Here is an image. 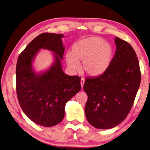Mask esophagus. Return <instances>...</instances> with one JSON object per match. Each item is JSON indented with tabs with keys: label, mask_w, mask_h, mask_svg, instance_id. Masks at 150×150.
<instances>
[{
	"label": "esophagus",
	"mask_w": 150,
	"mask_h": 150,
	"mask_svg": "<svg viewBox=\"0 0 150 150\" xmlns=\"http://www.w3.org/2000/svg\"><path fill=\"white\" fill-rule=\"evenodd\" d=\"M84 84V79H81V87H83V85Z\"/></svg>",
	"instance_id": "esophagus-1"
}]
</instances>
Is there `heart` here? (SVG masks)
Returning <instances> with one entry per match:
<instances>
[{
  "label": "heart",
  "mask_w": 150,
  "mask_h": 150,
  "mask_svg": "<svg viewBox=\"0 0 150 150\" xmlns=\"http://www.w3.org/2000/svg\"><path fill=\"white\" fill-rule=\"evenodd\" d=\"M113 56V47L110 42L100 37H90L75 43L71 53L66 54V59L72 70L77 71L78 63L83 62V71L91 77H96L108 69Z\"/></svg>",
  "instance_id": "b5f03b06"
}]
</instances>
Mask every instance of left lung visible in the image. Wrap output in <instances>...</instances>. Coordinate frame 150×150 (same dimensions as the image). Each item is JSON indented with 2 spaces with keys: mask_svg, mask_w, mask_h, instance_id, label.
<instances>
[{
  "mask_svg": "<svg viewBox=\"0 0 150 150\" xmlns=\"http://www.w3.org/2000/svg\"><path fill=\"white\" fill-rule=\"evenodd\" d=\"M116 51L108 69L97 77L86 79L83 88L88 96L85 115L99 129L117 126L131 110L141 80L137 54L129 43L115 37Z\"/></svg>",
  "mask_w": 150,
  "mask_h": 150,
  "instance_id": "1",
  "label": "left lung"
}]
</instances>
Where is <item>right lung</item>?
I'll return each instance as SVG.
<instances>
[{
  "mask_svg": "<svg viewBox=\"0 0 150 150\" xmlns=\"http://www.w3.org/2000/svg\"><path fill=\"white\" fill-rule=\"evenodd\" d=\"M64 35L44 33L35 37L19 56L16 65V92L25 115L40 126L60 122L66 103L81 90V78L64 72ZM41 49L52 51L54 62L48 69L36 72L32 63Z\"/></svg>",
  "mask_w": 150,
  "mask_h": 150,
  "instance_id": "add662e5",
  "label": "right lung"
}]
</instances>
